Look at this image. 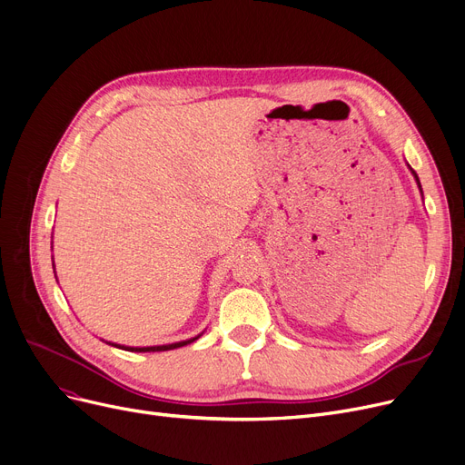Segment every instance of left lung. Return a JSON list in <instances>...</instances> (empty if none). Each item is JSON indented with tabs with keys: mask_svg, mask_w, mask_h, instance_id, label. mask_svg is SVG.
Returning <instances> with one entry per match:
<instances>
[{
	"mask_svg": "<svg viewBox=\"0 0 465 465\" xmlns=\"http://www.w3.org/2000/svg\"><path fill=\"white\" fill-rule=\"evenodd\" d=\"M409 169H411V173H412V177H414V181H417V184H419V188H420V193H422V186H420V181H419V175L417 173H414V171H412V167L409 165Z\"/></svg>",
	"mask_w": 465,
	"mask_h": 465,
	"instance_id": "left-lung-1",
	"label": "left lung"
}]
</instances>
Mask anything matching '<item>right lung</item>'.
I'll return each mask as SVG.
<instances>
[{
  "label": "right lung",
  "instance_id": "1",
  "mask_svg": "<svg viewBox=\"0 0 465 465\" xmlns=\"http://www.w3.org/2000/svg\"><path fill=\"white\" fill-rule=\"evenodd\" d=\"M53 267H54V260H53ZM200 335L195 337H190L186 341H177V343H169V345H156V347H126V345H118V343H111V341H105L107 345H113L116 349H124V351H132V352H162V351H173V349H179V347H184V345H190L193 343L195 339H200Z\"/></svg>",
  "mask_w": 465,
  "mask_h": 465
}]
</instances>
